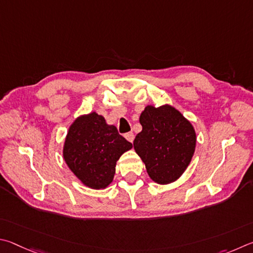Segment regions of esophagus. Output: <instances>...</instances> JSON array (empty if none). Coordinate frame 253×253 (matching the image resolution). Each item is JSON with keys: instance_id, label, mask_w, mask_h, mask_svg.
<instances>
[{"instance_id": "1", "label": "esophagus", "mask_w": 253, "mask_h": 253, "mask_svg": "<svg viewBox=\"0 0 253 253\" xmlns=\"http://www.w3.org/2000/svg\"><path fill=\"white\" fill-rule=\"evenodd\" d=\"M126 136V139L129 141V142H133V140H134V134H133V132H127V133L124 135Z\"/></svg>"}]
</instances>
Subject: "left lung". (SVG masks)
<instances>
[{
	"label": "left lung",
	"mask_w": 253,
	"mask_h": 253,
	"mask_svg": "<svg viewBox=\"0 0 253 253\" xmlns=\"http://www.w3.org/2000/svg\"><path fill=\"white\" fill-rule=\"evenodd\" d=\"M142 131L133 147L150 178L159 184L178 180L191 162L197 135L191 122L169 104L147 105L140 115Z\"/></svg>",
	"instance_id": "obj_1"
}]
</instances>
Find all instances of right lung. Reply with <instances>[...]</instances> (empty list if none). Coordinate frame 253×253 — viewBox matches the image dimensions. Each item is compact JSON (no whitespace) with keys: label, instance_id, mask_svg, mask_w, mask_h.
I'll list each match as a JSON object with an SVG mask.
<instances>
[{"label":"right lung","instance_id":"1","mask_svg":"<svg viewBox=\"0 0 253 253\" xmlns=\"http://www.w3.org/2000/svg\"><path fill=\"white\" fill-rule=\"evenodd\" d=\"M132 143L119 134L96 112L81 115L69 127L64 141L63 158L74 175L95 190L112 182L117 161Z\"/></svg>","mask_w":253,"mask_h":253}]
</instances>
